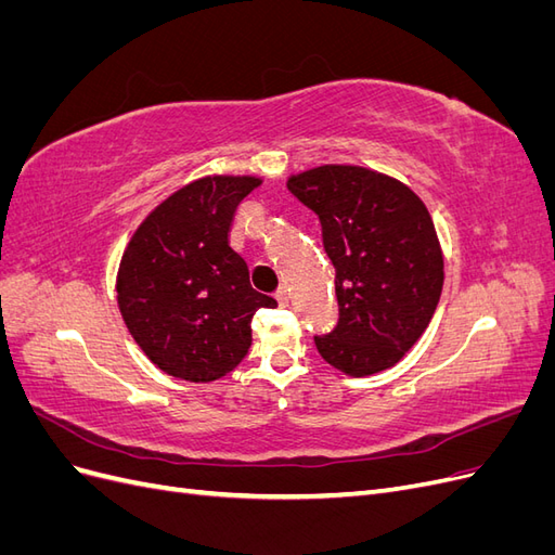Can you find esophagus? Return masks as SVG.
<instances>
[{
  "label": "esophagus",
  "instance_id": "34e87169",
  "mask_svg": "<svg viewBox=\"0 0 555 555\" xmlns=\"http://www.w3.org/2000/svg\"><path fill=\"white\" fill-rule=\"evenodd\" d=\"M275 298H278V304H280V306H289V292L284 289V287L275 292Z\"/></svg>",
  "mask_w": 555,
  "mask_h": 555
}]
</instances>
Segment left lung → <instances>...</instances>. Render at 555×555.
I'll return each instance as SVG.
<instances>
[{
  "mask_svg": "<svg viewBox=\"0 0 555 555\" xmlns=\"http://www.w3.org/2000/svg\"><path fill=\"white\" fill-rule=\"evenodd\" d=\"M287 188L319 217L335 268L340 317L314 335L319 354L351 377L396 365L430 324L444 282L424 201L396 178L343 164L292 176Z\"/></svg>",
  "mask_w": 555,
  "mask_h": 555,
  "instance_id": "obj_1",
  "label": "left lung"
}]
</instances>
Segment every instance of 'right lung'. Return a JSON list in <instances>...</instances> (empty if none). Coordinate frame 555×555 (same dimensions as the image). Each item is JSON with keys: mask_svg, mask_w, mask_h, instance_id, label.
<instances>
[{"mask_svg": "<svg viewBox=\"0 0 555 555\" xmlns=\"http://www.w3.org/2000/svg\"><path fill=\"white\" fill-rule=\"evenodd\" d=\"M259 184L251 176L194 180L131 236L117 271V306L159 371L220 379L245 359L255 312L278 306L251 289L245 259L229 245L233 215Z\"/></svg>", "mask_w": 555, "mask_h": 555, "instance_id": "1", "label": "right lung"}]
</instances>
